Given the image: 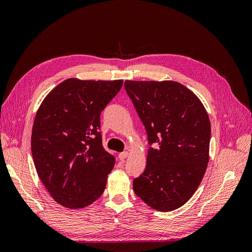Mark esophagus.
Masks as SVG:
<instances>
[{
  "label": "esophagus",
  "instance_id": "esophagus-1",
  "mask_svg": "<svg viewBox=\"0 0 252 252\" xmlns=\"http://www.w3.org/2000/svg\"><path fill=\"white\" fill-rule=\"evenodd\" d=\"M128 152L127 151H124V152H121V154L119 155V158L120 159H124V158H126L127 157H128Z\"/></svg>",
  "mask_w": 252,
  "mask_h": 252
}]
</instances>
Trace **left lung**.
<instances>
[{"mask_svg":"<svg viewBox=\"0 0 252 252\" xmlns=\"http://www.w3.org/2000/svg\"><path fill=\"white\" fill-rule=\"evenodd\" d=\"M128 96L146 129L145 171L133 191L150 207L171 211L199 187L209 159L210 121L191 90L173 81H125Z\"/></svg>","mask_w":252,"mask_h":252,"instance_id":"obj_1","label":"left lung"}]
</instances>
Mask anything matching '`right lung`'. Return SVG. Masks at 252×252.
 Returning <instances> with one entry per match:
<instances>
[{
  "mask_svg": "<svg viewBox=\"0 0 252 252\" xmlns=\"http://www.w3.org/2000/svg\"><path fill=\"white\" fill-rule=\"evenodd\" d=\"M122 86V80L68 79L36 112L32 134L35 169L64 207L84 208L104 192L116 158L103 147L100 116Z\"/></svg>",
  "mask_w": 252,
  "mask_h": 252,
  "instance_id": "1",
  "label": "right lung"
}]
</instances>
